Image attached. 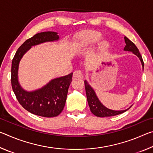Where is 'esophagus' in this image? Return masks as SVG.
Returning <instances> with one entry per match:
<instances>
[{"label":"esophagus","instance_id":"34e87169","mask_svg":"<svg viewBox=\"0 0 153 153\" xmlns=\"http://www.w3.org/2000/svg\"><path fill=\"white\" fill-rule=\"evenodd\" d=\"M74 78H83V74L81 71H76L74 72Z\"/></svg>","mask_w":153,"mask_h":153}]
</instances>
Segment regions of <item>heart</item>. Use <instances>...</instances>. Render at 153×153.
I'll list each match as a JSON object with an SVG mask.
<instances>
[{"mask_svg":"<svg viewBox=\"0 0 153 153\" xmlns=\"http://www.w3.org/2000/svg\"><path fill=\"white\" fill-rule=\"evenodd\" d=\"M102 34L100 32L94 30L83 31L77 36L74 46V51L76 53H82L88 50L96 44L98 43V51L100 53H105L111 47L108 40L103 39Z\"/></svg>","mask_w":153,"mask_h":153,"instance_id":"obj_1","label":"heart"}]
</instances>
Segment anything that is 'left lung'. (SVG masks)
Here are the masks:
<instances>
[{"label": "left lung", "mask_w": 153, "mask_h": 153, "mask_svg": "<svg viewBox=\"0 0 153 153\" xmlns=\"http://www.w3.org/2000/svg\"><path fill=\"white\" fill-rule=\"evenodd\" d=\"M124 40H125L126 46L123 48L124 51H129L131 52L134 55L138 56L140 61L141 62L142 69H144V62L142 60V56L140 53L138 48L136 47V46L131 42L130 40H129L126 36H124ZM84 84H85V89H86V97H87V100L88 102V105L90 108L91 112L94 114V115L97 116V117H111V116H115L120 115V114L126 112V111H128L129 108H126L124 110H112L110 109L107 107H106L105 106L102 104V103L100 101V100L98 99L97 94L94 91V90L93 89V88L90 86L89 83L88 82L87 80H84Z\"/></svg>", "instance_id": "1"}]
</instances>
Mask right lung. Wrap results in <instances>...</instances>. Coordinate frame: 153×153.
Returning <instances> with one entry per match:
<instances>
[{"instance_id": "add662e5", "label": "right lung", "mask_w": 153, "mask_h": 153, "mask_svg": "<svg viewBox=\"0 0 153 153\" xmlns=\"http://www.w3.org/2000/svg\"><path fill=\"white\" fill-rule=\"evenodd\" d=\"M59 40V36L55 32L36 33L17 49L12 61L11 85L18 101L30 113L45 117H56L63 110L73 73L54 78L40 88L28 91L23 88L19 82V66L23 56L32 46Z\"/></svg>"}]
</instances>
